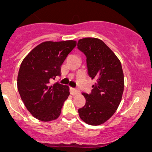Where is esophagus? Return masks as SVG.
<instances>
[{"label":"esophagus","mask_w":152,"mask_h":152,"mask_svg":"<svg viewBox=\"0 0 152 152\" xmlns=\"http://www.w3.org/2000/svg\"><path fill=\"white\" fill-rule=\"evenodd\" d=\"M70 93L71 95H76L79 93V90L74 87H70Z\"/></svg>","instance_id":"obj_1"}]
</instances>
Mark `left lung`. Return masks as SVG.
Instances as JSON below:
<instances>
[{
    "mask_svg": "<svg viewBox=\"0 0 152 152\" xmlns=\"http://www.w3.org/2000/svg\"><path fill=\"white\" fill-rule=\"evenodd\" d=\"M79 50L87 58L88 75L96 81L91 93H83L86 103L79 109V117L90 125L104 123L115 113L122 99L124 77L121 62L113 50L101 39H79Z\"/></svg>",
    "mask_w": 152,
    "mask_h": 152,
    "instance_id": "left-lung-1",
    "label": "left lung"
}]
</instances>
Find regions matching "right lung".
<instances>
[{
    "mask_svg": "<svg viewBox=\"0 0 152 152\" xmlns=\"http://www.w3.org/2000/svg\"><path fill=\"white\" fill-rule=\"evenodd\" d=\"M74 40L47 41L35 47L23 60L18 76V89L31 114L42 121L59 116L69 87L51 79L61 76V65L76 47Z\"/></svg>",
    "mask_w": 152,
    "mask_h": 152,
    "instance_id": "1",
    "label": "right lung"
}]
</instances>
